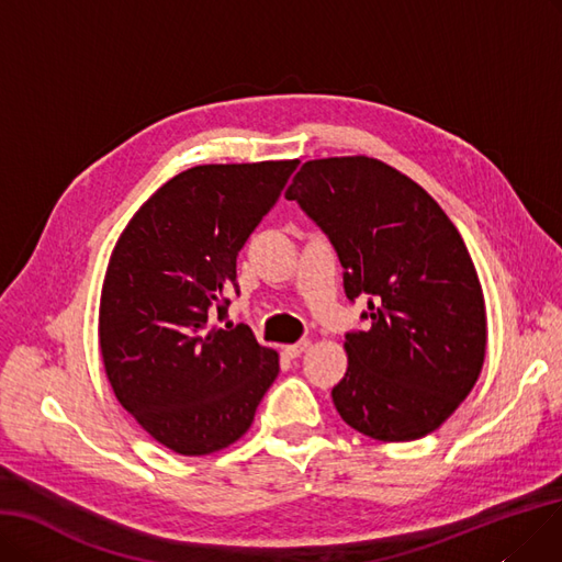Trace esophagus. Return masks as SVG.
Listing matches in <instances>:
<instances>
[{
  "label": "esophagus",
  "instance_id": "esophagus-1",
  "mask_svg": "<svg viewBox=\"0 0 562 562\" xmlns=\"http://www.w3.org/2000/svg\"><path fill=\"white\" fill-rule=\"evenodd\" d=\"M306 348H308V341H306V339H300L297 344L283 346V352H285L290 359H295V357H300V355H302Z\"/></svg>",
  "mask_w": 562,
  "mask_h": 562
}]
</instances>
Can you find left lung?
Returning a JSON list of instances; mask_svg holds the SVG:
<instances>
[{
	"instance_id": "8db88e82",
	"label": "left lung",
	"mask_w": 562,
	"mask_h": 562,
	"mask_svg": "<svg viewBox=\"0 0 562 562\" xmlns=\"http://www.w3.org/2000/svg\"><path fill=\"white\" fill-rule=\"evenodd\" d=\"M344 267L367 329L346 334L331 390L355 431L383 442L436 431L475 387L486 352L484 295L465 244L419 184L369 156L306 161L285 191Z\"/></svg>"
}]
</instances>
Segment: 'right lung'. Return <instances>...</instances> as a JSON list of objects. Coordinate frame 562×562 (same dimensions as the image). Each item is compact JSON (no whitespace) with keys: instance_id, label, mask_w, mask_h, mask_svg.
<instances>
[{"instance_id":"obj_1","label":"right lung","mask_w":562,"mask_h":562,"mask_svg":"<svg viewBox=\"0 0 562 562\" xmlns=\"http://www.w3.org/2000/svg\"><path fill=\"white\" fill-rule=\"evenodd\" d=\"M300 161L195 166L136 212L110 256L99 341L122 406L168 450L200 457L241 438L279 375L246 325L237 256Z\"/></svg>"}]
</instances>
